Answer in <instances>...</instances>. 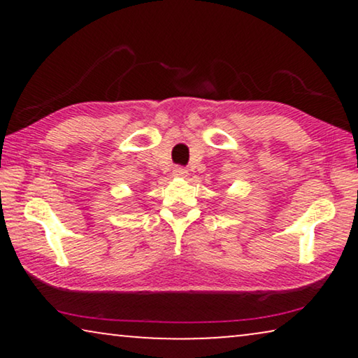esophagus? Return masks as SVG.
<instances>
[{"label": "esophagus", "instance_id": "obj_1", "mask_svg": "<svg viewBox=\"0 0 358 358\" xmlns=\"http://www.w3.org/2000/svg\"><path fill=\"white\" fill-rule=\"evenodd\" d=\"M173 174L176 178H185V176H187V169L182 168V166H176L173 169Z\"/></svg>", "mask_w": 358, "mask_h": 358}]
</instances>
